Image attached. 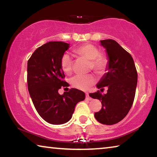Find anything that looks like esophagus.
<instances>
[{"instance_id": "esophagus-1", "label": "esophagus", "mask_w": 157, "mask_h": 157, "mask_svg": "<svg viewBox=\"0 0 157 157\" xmlns=\"http://www.w3.org/2000/svg\"><path fill=\"white\" fill-rule=\"evenodd\" d=\"M86 100H92V98L89 96L88 93H86Z\"/></svg>"}]
</instances>
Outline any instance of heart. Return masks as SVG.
Returning a JSON list of instances; mask_svg holds the SVG:
<instances>
[{
    "mask_svg": "<svg viewBox=\"0 0 157 157\" xmlns=\"http://www.w3.org/2000/svg\"><path fill=\"white\" fill-rule=\"evenodd\" d=\"M75 52L81 56L91 61V68L98 74L105 72L108 62L105 57L100 55V50L91 44H85L75 50ZM61 67L63 72L69 74L72 71L73 59L68 53H65L61 58ZM96 79L92 74L76 75L71 79V84L73 87L80 90H86L95 84Z\"/></svg>",
    "mask_w": 157,
    "mask_h": 157,
    "instance_id": "obj_1",
    "label": "heart"
}]
</instances>
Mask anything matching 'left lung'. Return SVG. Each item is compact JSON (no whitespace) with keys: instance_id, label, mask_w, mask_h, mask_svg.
I'll return each instance as SVG.
<instances>
[{"instance_id":"1","label":"left lung","mask_w":157,"mask_h":157,"mask_svg":"<svg viewBox=\"0 0 157 157\" xmlns=\"http://www.w3.org/2000/svg\"><path fill=\"white\" fill-rule=\"evenodd\" d=\"M100 45L106 50L108 64L99 82L98 89L107 86L106 94L99 91L89 96L98 99L102 109L94 116L99 123L111 125L123 120L134 102L138 80V74L134 59L129 52L113 39L101 40Z\"/></svg>"}]
</instances>
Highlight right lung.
I'll list each match as a JSON object with an SVG mask.
<instances>
[{"mask_svg": "<svg viewBox=\"0 0 157 157\" xmlns=\"http://www.w3.org/2000/svg\"><path fill=\"white\" fill-rule=\"evenodd\" d=\"M70 45L62 41H50L38 48L28 62V87L37 112L44 121L52 124L67 123L72 118L76 105L85 99V94L71 89L60 95L64 73L61 58Z\"/></svg>", "mask_w": 157, "mask_h": 157, "instance_id": "1", "label": "right lung"}]
</instances>
